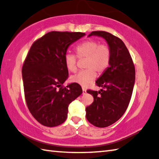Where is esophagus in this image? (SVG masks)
Here are the masks:
<instances>
[{
	"mask_svg": "<svg viewBox=\"0 0 159 159\" xmlns=\"http://www.w3.org/2000/svg\"><path fill=\"white\" fill-rule=\"evenodd\" d=\"M82 89H83V95H85V94H86V90L84 88H82Z\"/></svg>",
	"mask_w": 159,
	"mask_h": 159,
	"instance_id": "34e87169",
	"label": "esophagus"
}]
</instances>
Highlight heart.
<instances>
[{
	"label": "heart",
	"mask_w": 159,
	"mask_h": 159,
	"mask_svg": "<svg viewBox=\"0 0 159 159\" xmlns=\"http://www.w3.org/2000/svg\"><path fill=\"white\" fill-rule=\"evenodd\" d=\"M76 57L85 59L83 71L71 76V81L82 86L89 85L97 76V73L102 74L108 67L111 60V50L106 43H99L95 40H88L76 46ZM77 58L72 54H66L64 61L67 69L71 72L77 70Z\"/></svg>",
	"instance_id": "obj_1"
}]
</instances>
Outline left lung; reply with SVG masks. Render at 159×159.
Wrapping results in <instances>:
<instances>
[{"mask_svg": "<svg viewBox=\"0 0 159 159\" xmlns=\"http://www.w3.org/2000/svg\"><path fill=\"white\" fill-rule=\"evenodd\" d=\"M106 40L111 50V60L103 74L96 80L99 91L88 90L94 101L86 107V118L91 124L105 128L122 116L130 103L135 80V69L130 52L119 38L109 32L95 31L88 36Z\"/></svg>", "mask_w": 159, "mask_h": 159, "instance_id": "1", "label": "left lung"}]
</instances>
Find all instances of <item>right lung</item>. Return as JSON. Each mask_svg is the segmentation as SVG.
I'll list each match as a JSON object with an SVG mask.
<instances>
[{
    "mask_svg": "<svg viewBox=\"0 0 159 159\" xmlns=\"http://www.w3.org/2000/svg\"><path fill=\"white\" fill-rule=\"evenodd\" d=\"M81 32L51 31L36 40L24 61L22 79L29 111L38 122L55 127L65 121L69 104L83 90L76 83L64 87L69 71L67 48L85 36Z\"/></svg>",
    "mask_w": 159,
    "mask_h": 159,
    "instance_id": "1",
    "label": "right lung"
}]
</instances>
